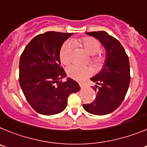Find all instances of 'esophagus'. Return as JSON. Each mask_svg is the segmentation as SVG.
<instances>
[{
	"mask_svg": "<svg viewBox=\"0 0 147 147\" xmlns=\"http://www.w3.org/2000/svg\"><path fill=\"white\" fill-rule=\"evenodd\" d=\"M79 85H80V88H83L84 87H85V84H83V83H82V82L79 83Z\"/></svg>",
	"mask_w": 147,
	"mask_h": 147,
	"instance_id": "34e87169",
	"label": "esophagus"
}]
</instances>
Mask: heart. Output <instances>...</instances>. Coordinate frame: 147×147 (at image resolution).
<instances>
[{
    "instance_id": "1",
    "label": "heart",
    "mask_w": 147,
    "mask_h": 147,
    "mask_svg": "<svg viewBox=\"0 0 147 147\" xmlns=\"http://www.w3.org/2000/svg\"><path fill=\"white\" fill-rule=\"evenodd\" d=\"M72 45L74 47H81L91 55L90 60L97 67H100L105 62L106 56L100 53L101 44L98 40L91 37H84L80 39H73L70 42H65L59 51V59L64 65H68L72 59ZM93 70L91 67H81L71 65L67 67V74L69 77L77 81H82L93 74Z\"/></svg>"
}]
</instances>
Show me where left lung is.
<instances>
[{"mask_svg":"<svg viewBox=\"0 0 147 147\" xmlns=\"http://www.w3.org/2000/svg\"><path fill=\"white\" fill-rule=\"evenodd\" d=\"M87 34L99 40L107 51L103 69L90 80L96 96L90 104L83 105L87 112L98 115L113 112L124 101L130 82L129 58L117 39L106 32H88Z\"/></svg>","mask_w":147,"mask_h":147,"instance_id":"left-lung-1","label":"left lung"}]
</instances>
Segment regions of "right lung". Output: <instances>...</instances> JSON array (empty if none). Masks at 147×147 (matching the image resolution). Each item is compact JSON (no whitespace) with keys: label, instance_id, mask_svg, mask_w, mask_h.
Here are the masks:
<instances>
[{"label":"right lung","instance_id":"add662e5","mask_svg":"<svg viewBox=\"0 0 147 147\" xmlns=\"http://www.w3.org/2000/svg\"><path fill=\"white\" fill-rule=\"evenodd\" d=\"M72 33L47 32L34 37L23 50L19 64V82L26 98L37 113L55 115L67 106V97L80 90L60 67L59 51Z\"/></svg>","mask_w":147,"mask_h":147}]
</instances>
